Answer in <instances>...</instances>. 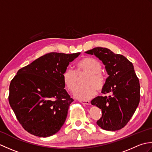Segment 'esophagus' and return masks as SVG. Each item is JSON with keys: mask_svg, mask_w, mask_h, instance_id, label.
Returning a JSON list of instances; mask_svg holds the SVG:
<instances>
[{"mask_svg": "<svg viewBox=\"0 0 152 152\" xmlns=\"http://www.w3.org/2000/svg\"><path fill=\"white\" fill-rule=\"evenodd\" d=\"M80 102L82 103V104H86V105H89L90 104V102L89 101H84V100H81L80 101Z\"/></svg>", "mask_w": 152, "mask_h": 152, "instance_id": "esophagus-1", "label": "esophagus"}]
</instances>
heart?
I'll return each instance as SVG.
<instances>
[{"label": "heart", "mask_w": 152, "mask_h": 152, "mask_svg": "<svg viewBox=\"0 0 152 152\" xmlns=\"http://www.w3.org/2000/svg\"><path fill=\"white\" fill-rule=\"evenodd\" d=\"M100 61L91 57H85L79 60L74 66V71L67 69L62 74L64 85L70 91H73L77 83V76L88 74L83 82L84 86L77 88L74 96L82 100H88L94 96L96 91H101L106 83V76L101 71Z\"/></svg>", "instance_id": "obj_1"}]
</instances>
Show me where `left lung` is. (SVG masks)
Wrapping results in <instances>:
<instances>
[{"mask_svg": "<svg viewBox=\"0 0 152 152\" xmlns=\"http://www.w3.org/2000/svg\"><path fill=\"white\" fill-rule=\"evenodd\" d=\"M86 53L94 54L101 60L108 74L101 93L110 95L96 96L91 102L102 110V117L96 124L106 131L121 129L130 120L140 102V83L133 64L108 48L97 47Z\"/></svg>", "mask_w": 152, "mask_h": 152, "instance_id": "8db88e82", "label": "left lung"}]
</instances>
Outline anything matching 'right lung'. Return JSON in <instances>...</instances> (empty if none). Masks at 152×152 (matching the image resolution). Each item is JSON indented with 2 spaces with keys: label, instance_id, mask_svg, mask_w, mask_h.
Returning a JSON list of instances; mask_svg holds the SVG:
<instances>
[{
  "label": "right lung",
  "instance_id": "1",
  "mask_svg": "<svg viewBox=\"0 0 152 152\" xmlns=\"http://www.w3.org/2000/svg\"><path fill=\"white\" fill-rule=\"evenodd\" d=\"M80 54L47 53L19 69L11 80L10 105L28 133L48 137L61 129L74 101L64 89L62 74Z\"/></svg>",
  "mask_w": 152,
  "mask_h": 152
}]
</instances>
